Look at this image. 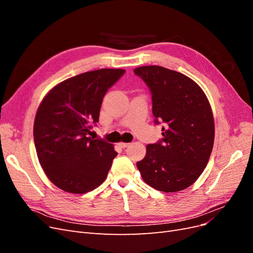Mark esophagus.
<instances>
[{"label":"esophagus","mask_w":253,"mask_h":253,"mask_svg":"<svg viewBox=\"0 0 253 253\" xmlns=\"http://www.w3.org/2000/svg\"><path fill=\"white\" fill-rule=\"evenodd\" d=\"M129 144H131V143H127V142H120V143H119V147H120V148H122V149H126V148H127V147H128Z\"/></svg>","instance_id":"34e87169"}]
</instances>
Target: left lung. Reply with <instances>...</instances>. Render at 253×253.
Wrapping results in <instances>:
<instances>
[{"mask_svg":"<svg viewBox=\"0 0 253 253\" xmlns=\"http://www.w3.org/2000/svg\"><path fill=\"white\" fill-rule=\"evenodd\" d=\"M134 74L152 95L155 125L163 124V138L147 145L137 168L149 186L162 192L190 187L209 162L214 142V119L203 89L187 76L157 65L141 66Z\"/></svg>","mask_w":253,"mask_h":253,"instance_id":"1","label":"left lung"}]
</instances>
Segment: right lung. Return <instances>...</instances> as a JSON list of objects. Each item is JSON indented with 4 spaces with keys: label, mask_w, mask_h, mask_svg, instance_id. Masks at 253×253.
Returning <instances> with one entry per match:
<instances>
[{
    "label": "right lung",
    "mask_w": 253,
    "mask_h": 253,
    "mask_svg": "<svg viewBox=\"0 0 253 253\" xmlns=\"http://www.w3.org/2000/svg\"><path fill=\"white\" fill-rule=\"evenodd\" d=\"M125 73L102 68L75 76L53 87L38 109L37 155L49 180L65 192H89L108 176L117 152L112 143L89 135L104 95Z\"/></svg>",
    "instance_id": "right-lung-1"
}]
</instances>
